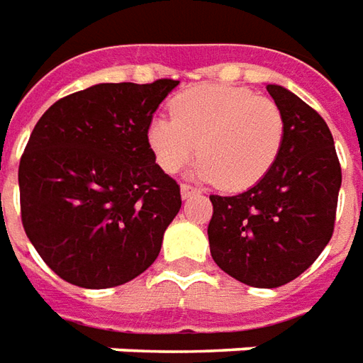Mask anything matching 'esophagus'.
<instances>
[{
  "label": "esophagus",
  "instance_id": "esophagus-1",
  "mask_svg": "<svg viewBox=\"0 0 363 363\" xmlns=\"http://www.w3.org/2000/svg\"><path fill=\"white\" fill-rule=\"evenodd\" d=\"M199 194V189H195V187L187 186V184H182V197L187 199V197H191V195Z\"/></svg>",
  "mask_w": 363,
  "mask_h": 363
}]
</instances>
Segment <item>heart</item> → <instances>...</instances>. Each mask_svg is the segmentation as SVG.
<instances>
[{"mask_svg":"<svg viewBox=\"0 0 363 363\" xmlns=\"http://www.w3.org/2000/svg\"><path fill=\"white\" fill-rule=\"evenodd\" d=\"M285 140L281 109L269 97L233 86H197L169 101L168 117L148 123L146 143L166 174L199 152L195 174L227 191L256 186L274 168Z\"/></svg>","mask_w":363,"mask_h":363,"instance_id":"obj_1","label":"heart"}]
</instances>
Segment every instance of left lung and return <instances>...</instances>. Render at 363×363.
<instances>
[{"label": "left lung", "instance_id": "8db88e82", "mask_svg": "<svg viewBox=\"0 0 363 363\" xmlns=\"http://www.w3.org/2000/svg\"><path fill=\"white\" fill-rule=\"evenodd\" d=\"M281 109L285 140L274 168L233 197L211 195V256L252 287L272 289L299 277L330 240L342 169L334 138L313 107L276 84L266 87Z\"/></svg>", "mask_w": 363, "mask_h": 363}]
</instances>
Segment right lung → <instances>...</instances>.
Listing matches in <instances>:
<instances>
[{
	"label": "right lung",
	"instance_id": "right-lung-1",
	"mask_svg": "<svg viewBox=\"0 0 363 363\" xmlns=\"http://www.w3.org/2000/svg\"><path fill=\"white\" fill-rule=\"evenodd\" d=\"M177 84H97L58 99L33 128L19 164L23 228L64 281L117 287L158 258L182 195L146 128Z\"/></svg>",
	"mask_w": 363,
	"mask_h": 363
}]
</instances>
